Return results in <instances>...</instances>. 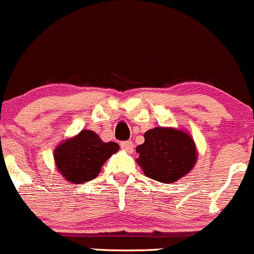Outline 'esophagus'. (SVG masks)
Listing matches in <instances>:
<instances>
[{
  "mask_svg": "<svg viewBox=\"0 0 254 254\" xmlns=\"http://www.w3.org/2000/svg\"><path fill=\"white\" fill-rule=\"evenodd\" d=\"M120 145H121L122 149L126 150V152H128V153L133 152V147H134V145H133V143L130 142V140H124V142L120 143Z\"/></svg>",
  "mask_w": 254,
  "mask_h": 254,
  "instance_id": "1",
  "label": "esophagus"
}]
</instances>
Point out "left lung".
I'll return each instance as SVG.
<instances>
[{
	"label": "left lung",
	"instance_id": "left-lung-1",
	"mask_svg": "<svg viewBox=\"0 0 254 254\" xmlns=\"http://www.w3.org/2000/svg\"><path fill=\"white\" fill-rule=\"evenodd\" d=\"M138 164L148 178L169 183L187 175L196 162V149L188 133L173 128L155 127L144 133V143L135 148Z\"/></svg>",
	"mask_w": 254,
	"mask_h": 254
}]
</instances>
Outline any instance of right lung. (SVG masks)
<instances>
[{"mask_svg": "<svg viewBox=\"0 0 254 254\" xmlns=\"http://www.w3.org/2000/svg\"><path fill=\"white\" fill-rule=\"evenodd\" d=\"M120 145L105 143L94 130L84 129L55 149L54 159L63 177L74 184L95 179L104 163L117 152Z\"/></svg>", "mask_w": 254, "mask_h": 254, "instance_id": "obj_1", "label": "right lung"}]
</instances>
